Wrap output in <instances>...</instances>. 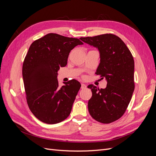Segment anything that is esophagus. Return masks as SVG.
I'll use <instances>...</instances> for the list:
<instances>
[{"label": "esophagus", "mask_w": 156, "mask_h": 156, "mask_svg": "<svg viewBox=\"0 0 156 156\" xmlns=\"http://www.w3.org/2000/svg\"><path fill=\"white\" fill-rule=\"evenodd\" d=\"M87 88V85L84 84H81V88L82 89H85Z\"/></svg>", "instance_id": "obj_1"}]
</instances>
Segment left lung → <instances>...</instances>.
Here are the masks:
<instances>
[{
    "label": "left lung",
    "instance_id": "8db88e82",
    "mask_svg": "<svg viewBox=\"0 0 156 156\" xmlns=\"http://www.w3.org/2000/svg\"><path fill=\"white\" fill-rule=\"evenodd\" d=\"M100 52V62L96 74L107 82L105 88L90 84L92 98L88 103L90 115L96 121L109 124L124 115L135 89L134 60L119 37L112 34L81 37Z\"/></svg>",
    "mask_w": 156,
    "mask_h": 156
}]
</instances>
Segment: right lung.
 Instances as JSON below:
<instances>
[{
  "label": "right lung",
  "instance_id": "add662e5",
  "mask_svg": "<svg viewBox=\"0 0 156 156\" xmlns=\"http://www.w3.org/2000/svg\"><path fill=\"white\" fill-rule=\"evenodd\" d=\"M83 44L77 38L49 33L30 46L22 71L27 103L44 123H58L72 111L81 84L72 79L59 88L58 71L67 65L70 51Z\"/></svg>",
  "mask_w": 156,
  "mask_h": 156
}]
</instances>
